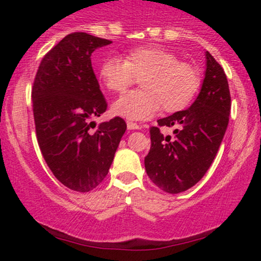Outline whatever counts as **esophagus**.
Returning <instances> with one entry per match:
<instances>
[{
	"label": "esophagus",
	"instance_id": "34e87169",
	"mask_svg": "<svg viewBox=\"0 0 261 261\" xmlns=\"http://www.w3.org/2000/svg\"><path fill=\"white\" fill-rule=\"evenodd\" d=\"M126 125H127V130H140L141 128L140 125H137L136 122H133V121H127Z\"/></svg>",
	"mask_w": 261,
	"mask_h": 261
}]
</instances>
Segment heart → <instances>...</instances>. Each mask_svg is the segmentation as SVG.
I'll return each instance as SVG.
<instances>
[{"label": "heart", "instance_id": "heart-1", "mask_svg": "<svg viewBox=\"0 0 261 261\" xmlns=\"http://www.w3.org/2000/svg\"><path fill=\"white\" fill-rule=\"evenodd\" d=\"M98 76L109 92L121 93L141 80V91L128 92L116 99L112 113L128 120H147L161 109L181 110L190 103L200 87L195 67L179 61L169 50L157 46L137 47L124 60L110 56L101 62Z\"/></svg>", "mask_w": 261, "mask_h": 261}]
</instances>
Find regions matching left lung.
Returning a JSON list of instances; mask_svg holds the SVG:
<instances>
[{
  "label": "left lung",
  "mask_w": 261,
  "mask_h": 261,
  "mask_svg": "<svg viewBox=\"0 0 261 261\" xmlns=\"http://www.w3.org/2000/svg\"><path fill=\"white\" fill-rule=\"evenodd\" d=\"M230 94L226 73L206 51V71L199 95L190 108L158 120V126L175 127L174 136L151 127V149L145 168L152 181L169 194L196 184L216 157L228 126Z\"/></svg>",
  "instance_id": "obj_1"
}]
</instances>
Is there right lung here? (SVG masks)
<instances>
[{"label": "right lung", "instance_id": "right-lung-1", "mask_svg": "<svg viewBox=\"0 0 261 261\" xmlns=\"http://www.w3.org/2000/svg\"><path fill=\"white\" fill-rule=\"evenodd\" d=\"M112 44L87 33H72L54 46L39 65L32 89L39 147L47 167L68 189L87 193L99 185L112 166L124 119L95 127L92 118L107 110V101L92 67L95 49Z\"/></svg>", "mask_w": 261, "mask_h": 261}]
</instances>
